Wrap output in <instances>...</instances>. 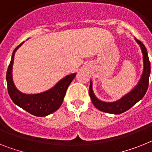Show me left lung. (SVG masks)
<instances>
[{
  "instance_id": "8db88e82",
  "label": "left lung",
  "mask_w": 152,
  "mask_h": 152,
  "mask_svg": "<svg viewBox=\"0 0 152 152\" xmlns=\"http://www.w3.org/2000/svg\"><path fill=\"white\" fill-rule=\"evenodd\" d=\"M136 42L139 45L141 48L142 58H143V72L141 74V78L139 80L137 85L127 94L122 96L121 99L113 102H105L99 100L94 93L93 90V83L90 80V90L89 94L91 98L92 103L98 110L101 111L113 114H120L124 112L127 111V110L132 107L134 105L137 104L139 100L143 98L147 92L148 87L149 76L151 72V66L149 62L148 56L147 49L144 44L136 38H134Z\"/></svg>"
}]
</instances>
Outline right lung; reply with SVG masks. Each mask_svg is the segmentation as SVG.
Instances as JSON below:
<instances>
[{
	"label": "right lung",
	"mask_w": 152,
	"mask_h": 152,
	"mask_svg": "<svg viewBox=\"0 0 152 152\" xmlns=\"http://www.w3.org/2000/svg\"><path fill=\"white\" fill-rule=\"evenodd\" d=\"M24 42L15 48L12 53L11 62L7 68L6 80L10 97L16 105L36 117H45L56 111L62 105L67 88L76 73L69 74L60 80L49 90L36 94H26L19 91L15 86L12 77L14 58L16 51Z\"/></svg>",
	"instance_id": "add662e5"
}]
</instances>
